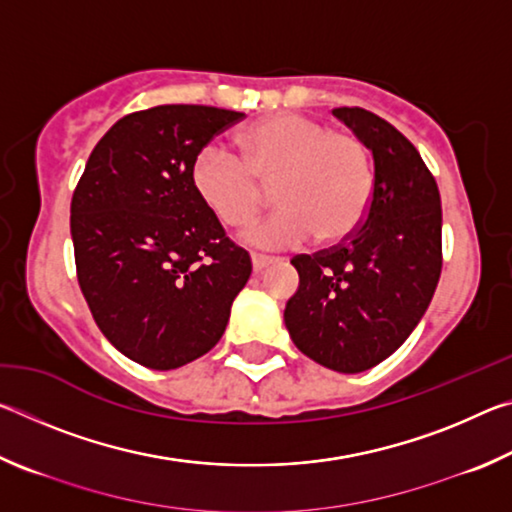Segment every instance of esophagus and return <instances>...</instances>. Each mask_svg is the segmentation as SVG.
Here are the masks:
<instances>
[{
  "instance_id": "obj_1",
  "label": "esophagus",
  "mask_w": 512,
  "mask_h": 512,
  "mask_svg": "<svg viewBox=\"0 0 512 512\" xmlns=\"http://www.w3.org/2000/svg\"><path fill=\"white\" fill-rule=\"evenodd\" d=\"M277 259L275 257H266V255H253V271L255 273H262L264 268H268L271 264H275Z\"/></svg>"
}]
</instances>
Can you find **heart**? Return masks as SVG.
Returning <instances> with one entry per match:
<instances>
[{"instance_id":"heart-1","label":"heart","mask_w":512,"mask_h":512,"mask_svg":"<svg viewBox=\"0 0 512 512\" xmlns=\"http://www.w3.org/2000/svg\"><path fill=\"white\" fill-rule=\"evenodd\" d=\"M235 155L210 144L192 164L196 196L228 228H244L275 189L280 210L250 228L255 248L298 246L309 237L339 244L359 230L375 192V167L357 135L296 112H280L246 126Z\"/></svg>"}]
</instances>
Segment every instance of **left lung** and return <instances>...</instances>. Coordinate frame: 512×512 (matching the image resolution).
I'll return each instance as SVG.
<instances>
[{
    "instance_id": "obj_1",
    "label": "left lung",
    "mask_w": 512,
    "mask_h": 512,
    "mask_svg": "<svg viewBox=\"0 0 512 512\" xmlns=\"http://www.w3.org/2000/svg\"><path fill=\"white\" fill-rule=\"evenodd\" d=\"M332 112L372 153L375 192L345 244L291 259L300 284L284 325L302 354L354 375L391 357L427 311L443 268V210L427 164L395 126L363 108Z\"/></svg>"
}]
</instances>
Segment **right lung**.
Here are the masks:
<instances>
[{"label":"right lung","mask_w":512,"mask_h":512,"mask_svg":"<svg viewBox=\"0 0 512 512\" xmlns=\"http://www.w3.org/2000/svg\"><path fill=\"white\" fill-rule=\"evenodd\" d=\"M244 112L155 106L119 119L72 196L79 284L103 336L140 366L173 370L210 352L253 264L192 185L203 146Z\"/></svg>","instance_id":"add662e5"}]
</instances>
